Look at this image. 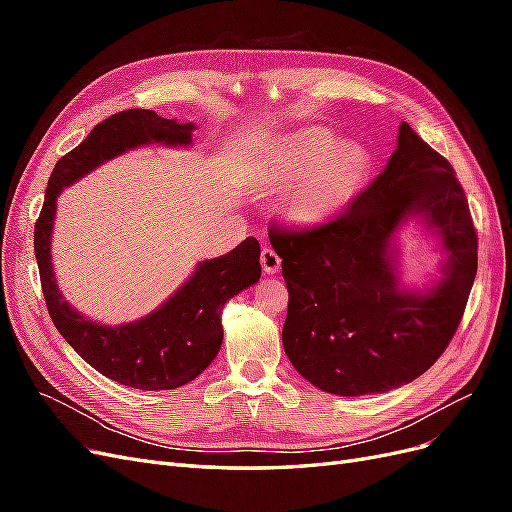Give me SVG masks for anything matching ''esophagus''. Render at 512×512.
<instances>
[{
    "instance_id": "obj_1",
    "label": "esophagus",
    "mask_w": 512,
    "mask_h": 512,
    "mask_svg": "<svg viewBox=\"0 0 512 512\" xmlns=\"http://www.w3.org/2000/svg\"><path fill=\"white\" fill-rule=\"evenodd\" d=\"M260 265H262V271H265L267 275H273L280 271L282 267V258L277 256V252L273 250L271 245H262V252H260Z\"/></svg>"
}]
</instances>
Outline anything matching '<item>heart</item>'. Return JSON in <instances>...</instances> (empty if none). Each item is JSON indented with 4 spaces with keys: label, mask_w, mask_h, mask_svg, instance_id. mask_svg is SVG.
<instances>
[{
    "label": "heart",
    "mask_w": 512,
    "mask_h": 512,
    "mask_svg": "<svg viewBox=\"0 0 512 512\" xmlns=\"http://www.w3.org/2000/svg\"><path fill=\"white\" fill-rule=\"evenodd\" d=\"M369 173L371 153L363 143H339L329 130L307 128L277 145L269 179L286 190V218L299 228H318L354 203Z\"/></svg>",
    "instance_id": "b5f03b06"
}]
</instances>
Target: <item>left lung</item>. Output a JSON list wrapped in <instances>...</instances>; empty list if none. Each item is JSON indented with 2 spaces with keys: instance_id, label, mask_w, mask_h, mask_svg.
<instances>
[{
  "instance_id": "obj_1",
  "label": "left lung",
  "mask_w": 512,
  "mask_h": 512,
  "mask_svg": "<svg viewBox=\"0 0 512 512\" xmlns=\"http://www.w3.org/2000/svg\"><path fill=\"white\" fill-rule=\"evenodd\" d=\"M416 217L439 239L441 277L416 291L398 277V228ZM282 258L286 356L316 389L361 397L399 389L440 359L472 290L478 241L453 166L401 121L382 173L333 222L271 228Z\"/></svg>"
}]
</instances>
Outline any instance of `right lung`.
Returning a JSON list of instances; mask_svg holds the SVG:
<instances>
[{
  "label": "right lung",
  "mask_w": 512,
  "mask_h": 512,
  "mask_svg": "<svg viewBox=\"0 0 512 512\" xmlns=\"http://www.w3.org/2000/svg\"><path fill=\"white\" fill-rule=\"evenodd\" d=\"M194 130V123L164 119L145 108L104 119L55 164L34 230L44 301L57 331L102 376L141 391L179 389L211 365L224 339V305L260 280V245L247 237L228 254L198 262L188 282L143 318L100 324L76 312L59 292L51 262L57 198L68 185L121 153L147 145L190 147Z\"/></svg>",
  "instance_id": "add662e5"
}]
</instances>
